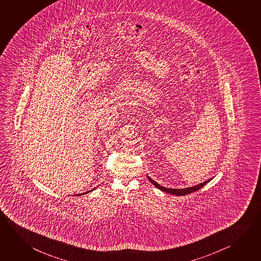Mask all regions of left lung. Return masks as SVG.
Returning a JSON list of instances; mask_svg holds the SVG:
<instances>
[{"instance_id":"1","label":"left lung","mask_w":261,"mask_h":261,"mask_svg":"<svg viewBox=\"0 0 261 261\" xmlns=\"http://www.w3.org/2000/svg\"><path fill=\"white\" fill-rule=\"evenodd\" d=\"M147 178H148L149 181H150L152 184H154V185H155V187L159 188V189L161 190L162 192H168V193L174 194V195H178V196H184V195L189 194V193L196 192L198 190H200L201 187H203V186L205 185L206 183L209 182L211 179H212V178H210V179L206 180L204 182L200 183V184H198L196 186H193V187L185 188V189H168V188L160 186V184H158L155 181H154L150 177H147Z\"/></svg>"}]
</instances>
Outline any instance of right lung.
Listing matches in <instances>:
<instances>
[{"label":"right lung","instance_id":"right-lung-1","mask_svg":"<svg viewBox=\"0 0 261 261\" xmlns=\"http://www.w3.org/2000/svg\"><path fill=\"white\" fill-rule=\"evenodd\" d=\"M88 192H90V191H89V192H84V193H82V194H80V195H83V194H86V193H88Z\"/></svg>","mask_w":261,"mask_h":261}]
</instances>
